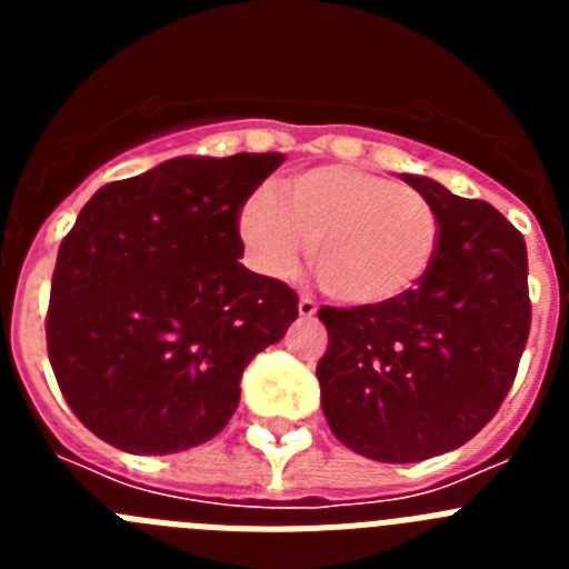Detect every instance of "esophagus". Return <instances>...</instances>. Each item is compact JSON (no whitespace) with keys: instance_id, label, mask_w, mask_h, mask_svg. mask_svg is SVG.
<instances>
[{"instance_id":"obj_1","label":"esophagus","mask_w":569,"mask_h":569,"mask_svg":"<svg viewBox=\"0 0 569 569\" xmlns=\"http://www.w3.org/2000/svg\"><path fill=\"white\" fill-rule=\"evenodd\" d=\"M316 310H319V305H316L313 296H301V299H299V316H301V319H313Z\"/></svg>"}]
</instances>
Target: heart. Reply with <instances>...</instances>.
<instances>
[{"instance_id":"1","label":"heart","mask_w":569,"mask_h":569,"mask_svg":"<svg viewBox=\"0 0 569 569\" xmlns=\"http://www.w3.org/2000/svg\"><path fill=\"white\" fill-rule=\"evenodd\" d=\"M239 239L259 273L293 276L313 250L321 288L353 308L413 293L441 244L439 213L390 176L319 164L253 193L239 210ZM317 248H312V241Z\"/></svg>"}]
</instances>
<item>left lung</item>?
I'll return each instance as SVG.
<instances>
[{
    "mask_svg": "<svg viewBox=\"0 0 569 569\" xmlns=\"http://www.w3.org/2000/svg\"><path fill=\"white\" fill-rule=\"evenodd\" d=\"M433 204L441 244L413 293L321 308L316 376L330 430L353 453L407 465L456 450L496 416L530 336L525 236L481 199L401 173Z\"/></svg>",
    "mask_w": 569,
    "mask_h": 569,
    "instance_id": "left-lung-1",
    "label": "left lung"
}]
</instances>
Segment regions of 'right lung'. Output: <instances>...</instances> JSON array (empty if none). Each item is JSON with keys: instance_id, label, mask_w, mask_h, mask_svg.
<instances>
[{"instance_id": "add662e5", "label": "right lung", "mask_w": 569, "mask_h": 569, "mask_svg": "<svg viewBox=\"0 0 569 569\" xmlns=\"http://www.w3.org/2000/svg\"><path fill=\"white\" fill-rule=\"evenodd\" d=\"M281 153L179 156L90 196L59 244L48 356L90 433L124 453H182L222 433L256 353L299 299L241 264L239 210Z\"/></svg>"}]
</instances>
